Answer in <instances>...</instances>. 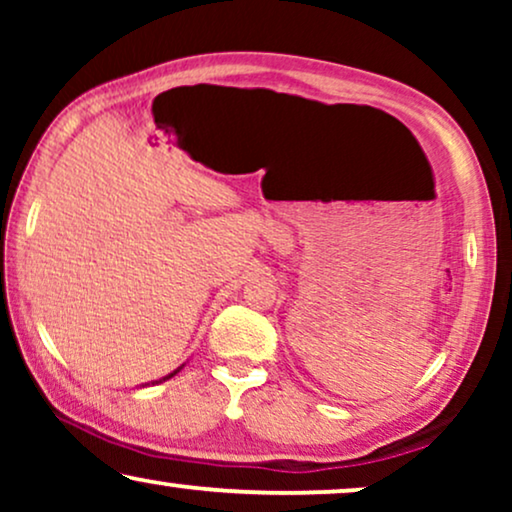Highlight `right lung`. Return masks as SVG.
I'll use <instances>...</instances> for the list:
<instances>
[{
  "label": "right lung",
  "instance_id": "right-lung-1",
  "mask_svg": "<svg viewBox=\"0 0 512 512\" xmlns=\"http://www.w3.org/2000/svg\"><path fill=\"white\" fill-rule=\"evenodd\" d=\"M181 368H184V366H179L177 370H172V373H170V375H165V377H163V380H156V382H151V384H158V382H165V380H170V377H174V375H177ZM142 387H144V384H142Z\"/></svg>",
  "mask_w": 512,
  "mask_h": 512
}]
</instances>
